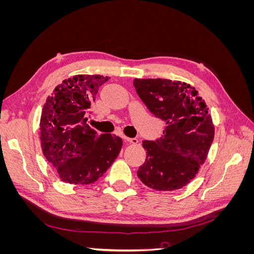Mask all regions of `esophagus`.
I'll list each match as a JSON object with an SVG mask.
<instances>
[{"mask_svg": "<svg viewBox=\"0 0 254 254\" xmlns=\"http://www.w3.org/2000/svg\"><path fill=\"white\" fill-rule=\"evenodd\" d=\"M123 139H124L126 142L128 143H131V144H137L139 140L135 139V137H127V136H123Z\"/></svg>", "mask_w": 254, "mask_h": 254, "instance_id": "34e87169", "label": "esophagus"}]
</instances>
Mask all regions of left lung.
Here are the masks:
<instances>
[{
  "label": "left lung",
  "mask_w": 254,
  "mask_h": 254,
  "mask_svg": "<svg viewBox=\"0 0 254 254\" xmlns=\"http://www.w3.org/2000/svg\"><path fill=\"white\" fill-rule=\"evenodd\" d=\"M133 86L148 110L165 123L160 139L143 141L147 155L137 177L156 190L186 187L204 163L214 140L209 108L186 82L135 78Z\"/></svg>",
  "instance_id": "1"
}]
</instances>
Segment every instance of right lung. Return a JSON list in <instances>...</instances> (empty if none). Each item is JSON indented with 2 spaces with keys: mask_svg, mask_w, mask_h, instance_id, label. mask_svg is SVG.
<instances>
[{
  "mask_svg": "<svg viewBox=\"0 0 254 254\" xmlns=\"http://www.w3.org/2000/svg\"><path fill=\"white\" fill-rule=\"evenodd\" d=\"M102 75H75L64 79L47 98L40 119L44 157L59 178L70 184L98 180L118 158L123 141L111 133L98 135L88 124Z\"/></svg>",
  "mask_w": 254,
  "mask_h": 254,
  "instance_id": "1",
  "label": "right lung"
}]
</instances>
